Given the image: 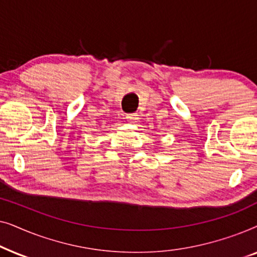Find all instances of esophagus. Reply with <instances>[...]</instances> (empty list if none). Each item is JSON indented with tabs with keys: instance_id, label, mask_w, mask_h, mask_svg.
I'll return each instance as SVG.
<instances>
[{
	"instance_id": "obj_1",
	"label": "esophagus",
	"mask_w": 257,
	"mask_h": 257,
	"mask_svg": "<svg viewBox=\"0 0 257 257\" xmlns=\"http://www.w3.org/2000/svg\"><path fill=\"white\" fill-rule=\"evenodd\" d=\"M125 118L128 122H132V124H135V122L138 120V114H137V113H128V114H126Z\"/></svg>"
}]
</instances>
